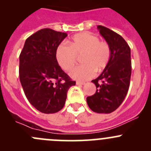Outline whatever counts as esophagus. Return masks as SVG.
<instances>
[{
	"mask_svg": "<svg viewBox=\"0 0 151 151\" xmlns=\"http://www.w3.org/2000/svg\"><path fill=\"white\" fill-rule=\"evenodd\" d=\"M76 84L77 85H83L85 84V82H80V81H77L76 82Z\"/></svg>",
	"mask_w": 151,
	"mask_h": 151,
	"instance_id": "34e87169",
	"label": "esophagus"
}]
</instances>
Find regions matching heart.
Wrapping results in <instances>:
<instances>
[{"mask_svg": "<svg viewBox=\"0 0 151 151\" xmlns=\"http://www.w3.org/2000/svg\"><path fill=\"white\" fill-rule=\"evenodd\" d=\"M68 47L61 44L55 50L58 64L64 71H69L75 64L77 55H81L83 64L74 67L70 76L74 80H86L101 72L109 63L111 50L109 44L99 41L98 36L89 32L74 35L68 41Z\"/></svg>", "mask_w": 151, "mask_h": 151, "instance_id": "1", "label": "heart"}]
</instances>
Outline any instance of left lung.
Here are the masks:
<instances>
[{
    "mask_svg": "<svg viewBox=\"0 0 151 151\" xmlns=\"http://www.w3.org/2000/svg\"><path fill=\"white\" fill-rule=\"evenodd\" d=\"M97 28L111 50L109 63L101 74L92 80L96 92L87 97L90 109L97 113H111L118 109L127 95L132 74L131 49L121 36L98 25Z\"/></svg>",
    "mask_w": 151,
    "mask_h": 151,
    "instance_id": "8db88e82",
    "label": "left lung"
}]
</instances>
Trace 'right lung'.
Here are the masks:
<instances>
[{"label":"right lung","instance_id":"obj_1","mask_svg":"<svg viewBox=\"0 0 151 151\" xmlns=\"http://www.w3.org/2000/svg\"><path fill=\"white\" fill-rule=\"evenodd\" d=\"M67 33L50 28L26 39L19 55V80L25 96L37 110L55 113L63 109L72 81L58 64L55 50Z\"/></svg>","mask_w":151,"mask_h":151}]
</instances>
